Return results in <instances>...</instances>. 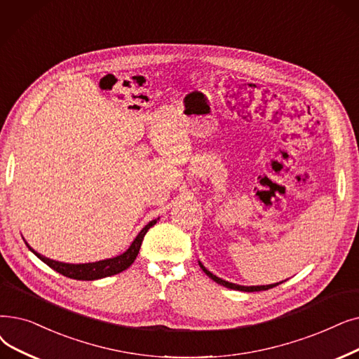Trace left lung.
Wrapping results in <instances>:
<instances>
[{
	"mask_svg": "<svg viewBox=\"0 0 359 359\" xmlns=\"http://www.w3.org/2000/svg\"><path fill=\"white\" fill-rule=\"evenodd\" d=\"M199 267L202 269V271H204L210 278H212L215 283L222 285V286H224V287H229V289H233V290H242V292H259V290H269V289H271V287H274V286H277V285H280V283H283V282H280V283L267 285V286H241V285H235V283L226 282V280H223V278H220V277L214 276L211 271H208L204 266H202L201 262H199Z\"/></svg>",
	"mask_w": 359,
	"mask_h": 359,
	"instance_id": "obj_1",
	"label": "left lung"
}]
</instances>
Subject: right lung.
<instances>
[{"mask_svg": "<svg viewBox=\"0 0 359 359\" xmlns=\"http://www.w3.org/2000/svg\"><path fill=\"white\" fill-rule=\"evenodd\" d=\"M157 220L158 218H155V220L149 222L141 231H139V235L135 238V241L132 242V245L129 246L126 252H123L121 255H117L114 258H108V259H102V261H97V262L67 264V262L54 261V259H50V258L38 254L35 249L29 246L27 242H25V243L41 261H43L46 266L51 267L53 270H55L60 274H63L69 278H74V280H98V278H104L108 276L118 274L132 266L133 261L136 259V257L139 254V249H141L144 236L147 235L149 227H152L155 223H157Z\"/></svg>", "mask_w": 359, "mask_h": 359, "instance_id": "right-lung-1", "label": "right lung"}]
</instances>
